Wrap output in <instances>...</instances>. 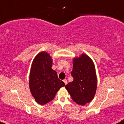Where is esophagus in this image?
<instances>
[{"label": "esophagus", "instance_id": "obj_1", "mask_svg": "<svg viewBox=\"0 0 124 124\" xmlns=\"http://www.w3.org/2000/svg\"><path fill=\"white\" fill-rule=\"evenodd\" d=\"M63 82L65 83V85H66V84H68V81H67V80H66V79H65L64 80H63Z\"/></svg>", "mask_w": 124, "mask_h": 124}]
</instances>
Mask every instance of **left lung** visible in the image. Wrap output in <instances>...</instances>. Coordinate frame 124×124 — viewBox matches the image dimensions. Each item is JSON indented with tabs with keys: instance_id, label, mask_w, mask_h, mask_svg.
Segmentation results:
<instances>
[{
	"instance_id": "obj_1",
	"label": "left lung",
	"mask_w": 124,
	"mask_h": 124,
	"mask_svg": "<svg viewBox=\"0 0 124 124\" xmlns=\"http://www.w3.org/2000/svg\"><path fill=\"white\" fill-rule=\"evenodd\" d=\"M71 75L72 82L65 88L77 104L85 105L93 99L97 88V78L95 65L89 56L82 54L73 58Z\"/></svg>"
}]
</instances>
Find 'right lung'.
Instances as JSON below:
<instances>
[{
  "instance_id": "1",
  "label": "right lung",
  "mask_w": 124,
  "mask_h": 124,
  "mask_svg": "<svg viewBox=\"0 0 124 124\" xmlns=\"http://www.w3.org/2000/svg\"><path fill=\"white\" fill-rule=\"evenodd\" d=\"M52 59L45 51L39 52L33 60L29 75V89L37 103L45 105L54 100L56 93L65 84L52 69Z\"/></svg>"
}]
</instances>
